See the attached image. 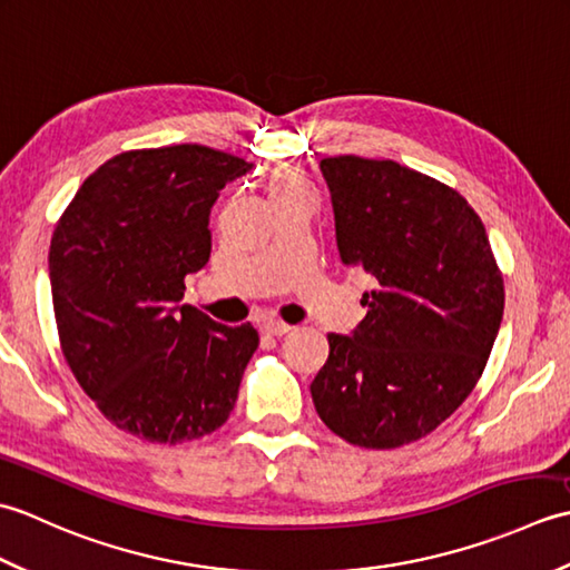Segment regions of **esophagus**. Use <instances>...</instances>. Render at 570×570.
I'll list each match as a JSON object with an SVG mask.
<instances>
[{"label":"esophagus","mask_w":570,"mask_h":570,"mask_svg":"<svg viewBox=\"0 0 570 570\" xmlns=\"http://www.w3.org/2000/svg\"><path fill=\"white\" fill-rule=\"evenodd\" d=\"M262 331L266 333V335H286L288 331H292V325H286V323H282V321H264L262 323Z\"/></svg>","instance_id":"34e87169"}]
</instances>
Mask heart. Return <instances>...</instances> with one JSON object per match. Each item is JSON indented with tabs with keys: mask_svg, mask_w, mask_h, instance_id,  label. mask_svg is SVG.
<instances>
[{
	"mask_svg": "<svg viewBox=\"0 0 570 570\" xmlns=\"http://www.w3.org/2000/svg\"><path fill=\"white\" fill-rule=\"evenodd\" d=\"M296 186H304V180H301L296 174H278L272 184V193L278 190H286V188H296Z\"/></svg>",
	"mask_w": 570,
	"mask_h": 570,
	"instance_id": "1",
	"label": "heart"
}]
</instances>
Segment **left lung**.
Segmentation results:
<instances>
[{"instance_id":"left-lung-1","label":"left lung","mask_w":570,"mask_h":570,"mask_svg":"<svg viewBox=\"0 0 570 570\" xmlns=\"http://www.w3.org/2000/svg\"><path fill=\"white\" fill-rule=\"evenodd\" d=\"M341 259L374 282L353 335H328L318 416L360 448H399L465 402L488 365L504 282L485 225L451 186L396 161L331 156Z\"/></svg>"}]
</instances>
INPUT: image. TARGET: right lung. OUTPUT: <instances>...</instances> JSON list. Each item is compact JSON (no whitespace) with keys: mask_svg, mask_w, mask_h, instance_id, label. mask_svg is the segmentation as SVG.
<instances>
[{"mask_svg":"<svg viewBox=\"0 0 570 570\" xmlns=\"http://www.w3.org/2000/svg\"><path fill=\"white\" fill-rule=\"evenodd\" d=\"M252 168L200 144L122 151L82 180L48 249L60 350L107 421L151 443L220 429L259 335L180 306L210 208Z\"/></svg>","mask_w":570,"mask_h":570,"instance_id":"add662e5","label":"right lung"}]
</instances>
